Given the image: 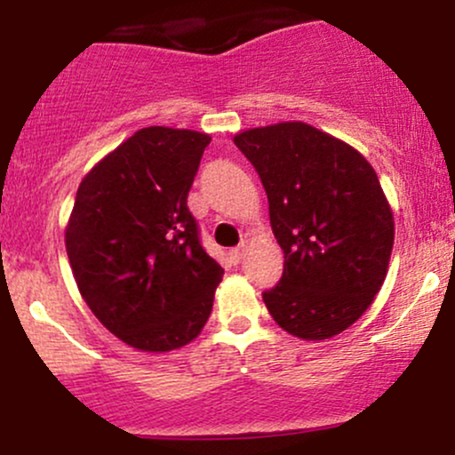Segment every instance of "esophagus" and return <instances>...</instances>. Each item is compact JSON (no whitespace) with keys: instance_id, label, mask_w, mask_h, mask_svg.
Listing matches in <instances>:
<instances>
[{"instance_id":"34e87169","label":"esophagus","mask_w":455,"mask_h":455,"mask_svg":"<svg viewBox=\"0 0 455 455\" xmlns=\"http://www.w3.org/2000/svg\"><path fill=\"white\" fill-rule=\"evenodd\" d=\"M243 254H245V245H237V248H233L231 252H228V259H231L233 265H239L242 263Z\"/></svg>"}]
</instances>
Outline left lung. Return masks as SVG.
I'll return each instance as SVG.
<instances>
[{
    "label": "left lung",
    "instance_id": "8db88e82",
    "mask_svg": "<svg viewBox=\"0 0 455 455\" xmlns=\"http://www.w3.org/2000/svg\"><path fill=\"white\" fill-rule=\"evenodd\" d=\"M269 201L284 271L263 301L274 321L304 340L351 327L383 286L394 216L370 162L301 122L235 137Z\"/></svg>",
    "mask_w": 455,
    "mask_h": 455
}]
</instances>
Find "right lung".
Wrapping results in <instances>:
<instances>
[{
    "label": "right lung",
    "instance_id": "right-lung-1",
    "mask_svg": "<svg viewBox=\"0 0 455 455\" xmlns=\"http://www.w3.org/2000/svg\"><path fill=\"white\" fill-rule=\"evenodd\" d=\"M210 134L151 126L78 186L66 250L83 299L139 351H173L201 333L224 269L188 210Z\"/></svg>",
    "mask_w": 455,
    "mask_h": 455
}]
</instances>
